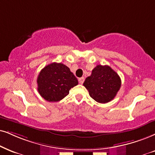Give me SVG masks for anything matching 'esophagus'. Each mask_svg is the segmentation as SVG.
Listing matches in <instances>:
<instances>
[{
  "mask_svg": "<svg viewBox=\"0 0 155 155\" xmlns=\"http://www.w3.org/2000/svg\"><path fill=\"white\" fill-rule=\"evenodd\" d=\"M84 77H81V78H79V84H82L84 83Z\"/></svg>",
  "mask_w": 155,
  "mask_h": 155,
  "instance_id": "1",
  "label": "esophagus"
}]
</instances>
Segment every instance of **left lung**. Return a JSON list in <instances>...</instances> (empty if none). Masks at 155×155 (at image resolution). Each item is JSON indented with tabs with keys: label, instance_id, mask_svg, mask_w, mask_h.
<instances>
[{
	"label": "left lung",
	"instance_id": "left-lung-1",
	"mask_svg": "<svg viewBox=\"0 0 155 155\" xmlns=\"http://www.w3.org/2000/svg\"><path fill=\"white\" fill-rule=\"evenodd\" d=\"M121 84L119 76L110 66L97 65L92 70L91 75L84 81V86L92 99L106 104L116 97Z\"/></svg>",
	"mask_w": 155,
	"mask_h": 155
}]
</instances>
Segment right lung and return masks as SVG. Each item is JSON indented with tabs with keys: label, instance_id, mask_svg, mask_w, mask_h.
Masks as SVG:
<instances>
[{
	"label": "right lung",
	"instance_id": "1",
	"mask_svg": "<svg viewBox=\"0 0 155 155\" xmlns=\"http://www.w3.org/2000/svg\"><path fill=\"white\" fill-rule=\"evenodd\" d=\"M38 91L45 100L56 102L69 94V90L78 84V80L69 68L61 63H52L40 71Z\"/></svg>",
	"mask_w": 155,
	"mask_h": 155
}]
</instances>
